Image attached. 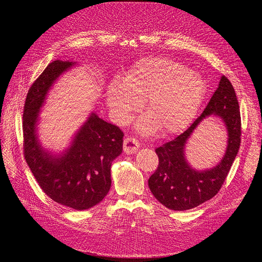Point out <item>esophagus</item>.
<instances>
[{
  "label": "esophagus",
  "mask_w": 262,
  "mask_h": 262,
  "mask_svg": "<svg viewBox=\"0 0 262 262\" xmlns=\"http://www.w3.org/2000/svg\"><path fill=\"white\" fill-rule=\"evenodd\" d=\"M139 146H140L139 142L137 141L134 137H126V138L124 139L123 149H124V153H126L127 155L137 153V150H138Z\"/></svg>",
  "instance_id": "34e87169"
}]
</instances>
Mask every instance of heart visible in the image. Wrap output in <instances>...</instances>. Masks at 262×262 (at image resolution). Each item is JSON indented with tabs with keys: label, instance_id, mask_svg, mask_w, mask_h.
<instances>
[{
	"label": "heart",
	"instance_id": "obj_1",
	"mask_svg": "<svg viewBox=\"0 0 262 262\" xmlns=\"http://www.w3.org/2000/svg\"><path fill=\"white\" fill-rule=\"evenodd\" d=\"M207 90L201 74L167 58L137 62L126 76L114 77L106 88V102L113 119L125 124L145 100L147 114L136 122V128L152 135L185 129L196 116Z\"/></svg>",
	"mask_w": 262,
	"mask_h": 262
}]
</instances>
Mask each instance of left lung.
<instances>
[{
	"instance_id": "1",
	"label": "left lung",
	"mask_w": 262,
	"mask_h": 262,
	"mask_svg": "<svg viewBox=\"0 0 262 262\" xmlns=\"http://www.w3.org/2000/svg\"><path fill=\"white\" fill-rule=\"evenodd\" d=\"M209 116L221 119L228 132L225 156L214 167L198 170L185 157V144L199 124ZM241 141L239 104L231 82L223 75L203 114L172 141L155 149L159 158L156 172L148 178L153 195L167 208L184 211L212 199L221 189L235 160Z\"/></svg>"
}]
</instances>
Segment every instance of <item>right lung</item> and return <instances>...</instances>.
<instances>
[{
  "instance_id": "1",
  "label": "right lung",
  "mask_w": 262,
  "mask_h": 262,
  "mask_svg": "<svg viewBox=\"0 0 262 262\" xmlns=\"http://www.w3.org/2000/svg\"><path fill=\"white\" fill-rule=\"evenodd\" d=\"M76 62L55 60L33 84L23 112L24 156L36 181L54 202L75 210L98 205L112 186L113 161L122 153V130L92 112L59 153L39 139L40 112L58 78Z\"/></svg>"
}]
</instances>
